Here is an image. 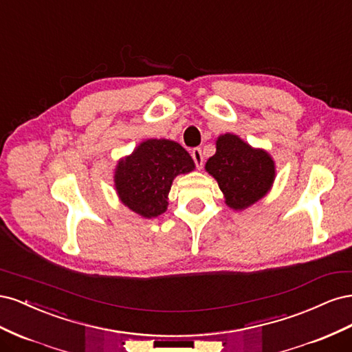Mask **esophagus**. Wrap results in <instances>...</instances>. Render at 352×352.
Returning <instances> with one entry per match:
<instances>
[{
    "mask_svg": "<svg viewBox=\"0 0 352 352\" xmlns=\"http://www.w3.org/2000/svg\"><path fill=\"white\" fill-rule=\"evenodd\" d=\"M192 158H194V162H195L198 168H201L202 164H204V155H202L201 148H194V150H192Z\"/></svg>",
    "mask_w": 352,
    "mask_h": 352,
    "instance_id": "esophagus-1",
    "label": "esophagus"
}]
</instances>
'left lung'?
<instances>
[{"label":"left lung","mask_w":352,"mask_h":352,"mask_svg":"<svg viewBox=\"0 0 352 352\" xmlns=\"http://www.w3.org/2000/svg\"><path fill=\"white\" fill-rule=\"evenodd\" d=\"M206 172L217 180L232 210H245L269 194L276 177L272 155L254 148L235 133L220 135L216 154L206 163Z\"/></svg>","instance_id":"8db88e82"}]
</instances>
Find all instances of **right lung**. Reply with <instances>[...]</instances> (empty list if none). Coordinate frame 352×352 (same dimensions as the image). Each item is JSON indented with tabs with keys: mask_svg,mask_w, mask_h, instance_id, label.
<instances>
[{
	"mask_svg": "<svg viewBox=\"0 0 352 352\" xmlns=\"http://www.w3.org/2000/svg\"><path fill=\"white\" fill-rule=\"evenodd\" d=\"M195 168L185 148L170 140H145L122 157L114 168V188L122 204L144 219L167 210L168 192L176 176Z\"/></svg>",
	"mask_w": 352,
	"mask_h": 352,
	"instance_id": "obj_1",
	"label": "right lung"
}]
</instances>
